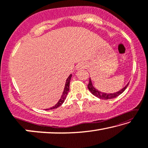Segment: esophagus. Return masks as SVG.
I'll return each instance as SVG.
<instances>
[{"label": "esophagus", "instance_id": "obj_1", "mask_svg": "<svg viewBox=\"0 0 148 148\" xmlns=\"http://www.w3.org/2000/svg\"><path fill=\"white\" fill-rule=\"evenodd\" d=\"M82 65H80V66H78V68H82Z\"/></svg>", "mask_w": 148, "mask_h": 148}]
</instances>
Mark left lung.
Segmentation results:
<instances>
[{
    "label": "left lung",
    "mask_w": 148,
    "mask_h": 148,
    "mask_svg": "<svg viewBox=\"0 0 148 148\" xmlns=\"http://www.w3.org/2000/svg\"><path fill=\"white\" fill-rule=\"evenodd\" d=\"M128 84H127L123 88V89L120 90V91L118 92H116V93L105 94V93H102V92H99L98 90H97L96 89H95V88H94L93 86H92L91 80H90V78L89 83H88V88L89 89L90 91L92 92V94H94V95L95 96L98 97V98H100V99H103V100H108V99H112V98H116V97L118 96L119 95H120V94H122L125 89H126V88L127 87Z\"/></svg>",
    "instance_id": "1"
}]
</instances>
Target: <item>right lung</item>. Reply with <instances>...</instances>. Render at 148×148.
<instances>
[{
	"mask_svg": "<svg viewBox=\"0 0 148 148\" xmlns=\"http://www.w3.org/2000/svg\"><path fill=\"white\" fill-rule=\"evenodd\" d=\"M71 77H72V74H70L69 77L67 78L66 82V84H65V87H64V92H63V94L61 96V98L60 99V100L58 101V102L56 103V105L54 106H53L52 108H50V110H52V109H55V108H57L60 106L62 104L63 102H64L65 99H66V97L67 94L68 93V92H69V89H70V79H71Z\"/></svg>",
	"mask_w": 148,
	"mask_h": 148,
	"instance_id": "obj_1",
	"label": "right lung"
}]
</instances>
